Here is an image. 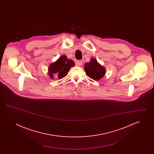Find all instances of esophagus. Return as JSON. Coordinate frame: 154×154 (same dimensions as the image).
Wrapping results in <instances>:
<instances>
[{
	"mask_svg": "<svg viewBox=\"0 0 154 154\" xmlns=\"http://www.w3.org/2000/svg\"><path fill=\"white\" fill-rule=\"evenodd\" d=\"M82 60H77L76 61V65L77 66H81L82 65Z\"/></svg>",
	"mask_w": 154,
	"mask_h": 154,
	"instance_id": "obj_1",
	"label": "esophagus"
}]
</instances>
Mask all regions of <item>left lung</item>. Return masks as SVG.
<instances>
[{
  "mask_svg": "<svg viewBox=\"0 0 154 154\" xmlns=\"http://www.w3.org/2000/svg\"><path fill=\"white\" fill-rule=\"evenodd\" d=\"M84 70L88 76L95 80H100L106 73V69L95 58L91 59L89 62L85 64Z\"/></svg>",
  "mask_w": 154,
  "mask_h": 154,
  "instance_id": "left-lung-1",
  "label": "left lung"
}]
</instances>
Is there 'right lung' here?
<instances>
[{
    "instance_id": "add662e5",
    "label": "right lung",
    "mask_w": 154,
    "mask_h": 154,
    "mask_svg": "<svg viewBox=\"0 0 154 154\" xmlns=\"http://www.w3.org/2000/svg\"><path fill=\"white\" fill-rule=\"evenodd\" d=\"M74 66L73 60H69L65 55H62L55 62L50 65L48 67V75L53 79L56 75L60 79L65 77L72 67Z\"/></svg>"
}]
</instances>
